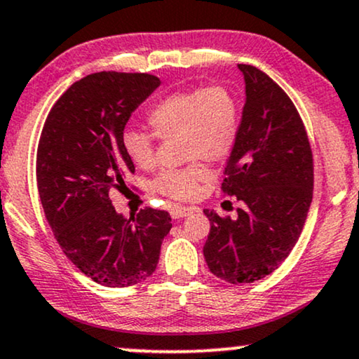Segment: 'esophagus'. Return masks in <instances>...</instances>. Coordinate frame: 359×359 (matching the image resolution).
Listing matches in <instances>:
<instances>
[{"label": "esophagus", "instance_id": "obj_1", "mask_svg": "<svg viewBox=\"0 0 359 359\" xmlns=\"http://www.w3.org/2000/svg\"><path fill=\"white\" fill-rule=\"evenodd\" d=\"M195 208L194 207H184V205H177L172 208V219H184V217L194 213Z\"/></svg>", "mask_w": 359, "mask_h": 359}]
</instances>
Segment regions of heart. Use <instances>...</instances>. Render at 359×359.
<instances>
[{
    "mask_svg": "<svg viewBox=\"0 0 359 359\" xmlns=\"http://www.w3.org/2000/svg\"><path fill=\"white\" fill-rule=\"evenodd\" d=\"M147 122L158 139L179 137L185 161L220 162L232 154L237 142L240 107L232 90L224 86L180 90L161 99L149 111ZM122 146L140 169H149L156 162L151 134L127 129L122 134ZM207 177V167L194 161L182 169L161 172L154 180V190L165 197L189 198Z\"/></svg>",
    "mask_w": 359,
    "mask_h": 359,
    "instance_id": "heart-1",
    "label": "heart"
}]
</instances>
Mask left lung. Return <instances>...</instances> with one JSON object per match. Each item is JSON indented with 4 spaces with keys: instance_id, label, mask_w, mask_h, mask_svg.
<instances>
[{
    "instance_id": "8db88e82",
    "label": "left lung",
    "mask_w": 359,
    "mask_h": 359,
    "mask_svg": "<svg viewBox=\"0 0 359 359\" xmlns=\"http://www.w3.org/2000/svg\"><path fill=\"white\" fill-rule=\"evenodd\" d=\"M245 106L222 192L243 203L237 217L203 210L208 270L229 283L265 278L290 255L313 198V154L292 99L270 76L238 65Z\"/></svg>"
}]
</instances>
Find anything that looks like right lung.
Instances as JSON below:
<instances>
[{
  "instance_id": "1",
  "label": "right lung",
  "mask_w": 359,
  "mask_h": 359,
  "mask_svg": "<svg viewBox=\"0 0 359 359\" xmlns=\"http://www.w3.org/2000/svg\"><path fill=\"white\" fill-rule=\"evenodd\" d=\"M158 86L144 72H94L57 99L41 133L36 179L44 215L65 255L104 287L151 276L172 229L169 212L144 208L127 220L109 198L135 170L124 127Z\"/></svg>"
}]
</instances>
